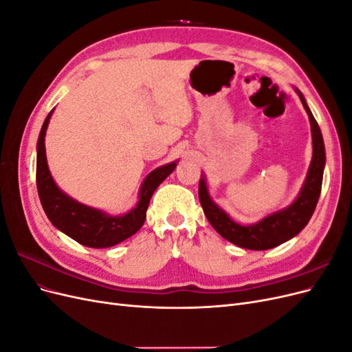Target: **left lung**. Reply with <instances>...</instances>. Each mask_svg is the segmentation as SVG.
<instances>
[{
	"label": "left lung",
	"mask_w": 352,
	"mask_h": 352,
	"mask_svg": "<svg viewBox=\"0 0 352 352\" xmlns=\"http://www.w3.org/2000/svg\"><path fill=\"white\" fill-rule=\"evenodd\" d=\"M298 95H300V100L311 123L313 160L300 197L295 199L291 207H287L283 211L274 212V214L258 221L257 225L241 226L232 219H229L226 212L220 210L211 201L204 179L199 180L198 197L206 217L211 223V226L217 230L220 236L238 245L241 248L261 251L278 247V245L286 242L287 239L294 238L296 233H300L307 226V223L310 221L316 210L318 197H320L322 192L323 168L326 163L324 144L320 127H318L314 116L311 114L310 109H308L302 94L298 91Z\"/></svg>",
	"instance_id": "obj_1"
}]
</instances>
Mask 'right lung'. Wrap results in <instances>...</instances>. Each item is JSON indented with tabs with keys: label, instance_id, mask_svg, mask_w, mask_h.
<instances>
[{
	"label": "right lung",
	"instance_id": "1",
	"mask_svg": "<svg viewBox=\"0 0 352 352\" xmlns=\"http://www.w3.org/2000/svg\"><path fill=\"white\" fill-rule=\"evenodd\" d=\"M51 113L42 124L36 157V188L47 217L67 236L89 248H109L131 238L142 228L154 190L173 172L176 163L158 167L146 176L141 188L140 202L132 211L124 216L109 217L98 210L73 201L63 194L52 180L45 157V132Z\"/></svg>",
	"mask_w": 352,
	"mask_h": 352
}]
</instances>
